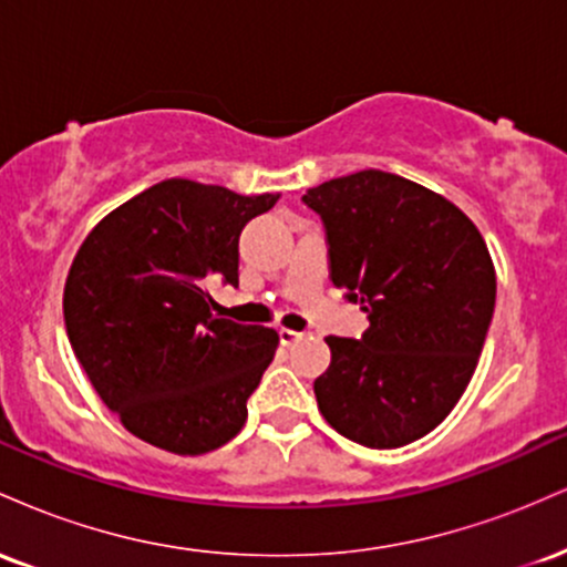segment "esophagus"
Returning <instances> with one entry per match:
<instances>
[{
	"label": "esophagus",
	"mask_w": 567,
	"mask_h": 567,
	"mask_svg": "<svg viewBox=\"0 0 567 567\" xmlns=\"http://www.w3.org/2000/svg\"><path fill=\"white\" fill-rule=\"evenodd\" d=\"M301 338L303 333H298V330H290V328L279 330V341H282V347H292V343H298Z\"/></svg>",
	"instance_id": "34e87169"
}]
</instances>
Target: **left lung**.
Returning a JSON list of instances; mask_svg holds the SVG:
<instances>
[{"label":"left lung","mask_w":567,"mask_h":567,"mask_svg":"<svg viewBox=\"0 0 567 567\" xmlns=\"http://www.w3.org/2000/svg\"><path fill=\"white\" fill-rule=\"evenodd\" d=\"M322 218L330 279L360 303V341L328 336L315 381L320 413L375 451L424 437L470 386L496 306L483 234L453 202L383 171L309 188Z\"/></svg>","instance_id":"left-lung-1"}]
</instances>
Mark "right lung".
<instances>
[{
  "label": "right lung",
  "mask_w": 567,
  "mask_h": 567,
  "mask_svg": "<svg viewBox=\"0 0 567 567\" xmlns=\"http://www.w3.org/2000/svg\"><path fill=\"white\" fill-rule=\"evenodd\" d=\"M279 194L167 178L87 234L63 320L90 383L130 434L178 455L237 437L277 330L213 315L207 288L239 285V234Z\"/></svg>",
  "instance_id": "1"
}]
</instances>
